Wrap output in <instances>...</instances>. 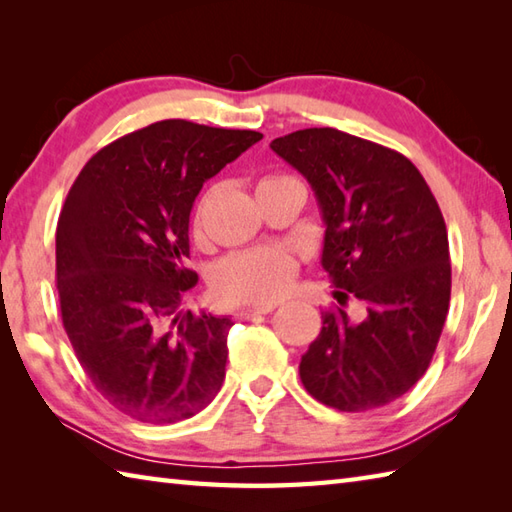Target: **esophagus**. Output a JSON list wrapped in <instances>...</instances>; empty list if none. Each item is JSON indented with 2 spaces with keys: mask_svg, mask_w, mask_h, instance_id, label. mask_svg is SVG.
I'll use <instances>...</instances> for the list:
<instances>
[{
  "mask_svg": "<svg viewBox=\"0 0 512 512\" xmlns=\"http://www.w3.org/2000/svg\"><path fill=\"white\" fill-rule=\"evenodd\" d=\"M275 310V306H259V308H239L237 312H235V317L237 319H242V321H246V319H253V317H257V314H268V312H273Z\"/></svg>",
  "mask_w": 512,
  "mask_h": 512,
  "instance_id": "obj_1",
  "label": "esophagus"
}]
</instances>
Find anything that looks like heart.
<instances>
[{"label": "heart", "mask_w": 512, "mask_h": 512, "mask_svg": "<svg viewBox=\"0 0 512 512\" xmlns=\"http://www.w3.org/2000/svg\"><path fill=\"white\" fill-rule=\"evenodd\" d=\"M295 180L286 173L266 176L259 182V189L273 187L279 182ZM257 189V191H259ZM204 200L193 215V231L200 233ZM297 277V262L288 250L279 246H259L239 253L226 255L217 262L211 275L213 295L222 303L233 306H270V303L286 297Z\"/></svg>", "instance_id": "1"}]
</instances>
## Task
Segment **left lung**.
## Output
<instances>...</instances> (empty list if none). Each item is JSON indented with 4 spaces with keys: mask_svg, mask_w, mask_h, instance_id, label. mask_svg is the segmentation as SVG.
<instances>
[{
    "mask_svg": "<svg viewBox=\"0 0 512 512\" xmlns=\"http://www.w3.org/2000/svg\"><path fill=\"white\" fill-rule=\"evenodd\" d=\"M317 195L325 222L321 266L341 306L301 356L312 398L367 411L418 383L436 352L451 299L447 224L413 162L332 127L299 129L270 143ZM361 300L366 319L342 306Z\"/></svg>",
    "mask_w": 512,
    "mask_h": 512,
    "instance_id": "1",
    "label": "left lung"
}]
</instances>
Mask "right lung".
Listing matches in <instances>:
<instances>
[{"mask_svg": "<svg viewBox=\"0 0 512 512\" xmlns=\"http://www.w3.org/2000/svg\"><path fill=\"white\" fill-rule=\"evenodd\" d=\"M264 136L182 118L151 123L85 162L57 224L63 328L96 391L125 416L187 420L224 383L228 317L182 312L189 215L202 184Z\"/></svg>", "mask_w": 512, "mask_h": 512, "instance_id": "add662e5", "label": "right lung"}]
</instances>
